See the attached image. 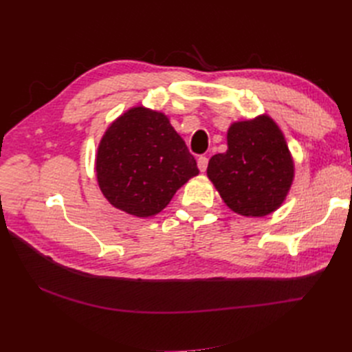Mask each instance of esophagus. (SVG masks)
<instances>
[{
  "label": "esophagus",
  "instance_id": "34e87169",
  "mask_svg": "<svg viewBox=\"0 0 352 352\" xmlns=\"http://www.w3.org/2000/svg\"><path fill=\"white\" fill-rule=\"evenodd\" d=\"M197 164H198V168L201 170V172H206L207 164H208V158L206 155H199L197 160Z\"/></svg>",
  "mask_w": 352,
  "mask_h": 352
}]
</instances>
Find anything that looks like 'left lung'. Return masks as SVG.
Wrapping results in <instances>:
<instances>
[{"label":"left lung","mask_w":352,"mask_h":352,"mask_svg":"<svg viewBox=\"0 0 352 352\" xmlns=\"http://www.w3.org/2000/svg\"><path fill=\"white\" fill-rule=\"evenodd\" d=\"M207 176L232 211L264 217L283 204L295 164L278 123L261 114L230 124L228 150L210 158Z\"/></svg>","instance_id":"8db88e82"}]
</instances>
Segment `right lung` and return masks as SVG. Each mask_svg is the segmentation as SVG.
Returning <instances> with one entry per match:
<instances>
[{"label":"right lung","instance_id":"obj_1","mask_svg":"<svg viewBox=\"0 0 352 352\" xmlns=\"http://www.w3.org/2000/svg\"><path fill=\"white\" fill-rule=\"evenodd\" d=\"M95 172L113 207L135 217H151L199 170L168 117L138 105L107 127L95 157Z\"/></svg>","mask_w":352,"mask_h":352}]
</instances>
